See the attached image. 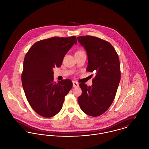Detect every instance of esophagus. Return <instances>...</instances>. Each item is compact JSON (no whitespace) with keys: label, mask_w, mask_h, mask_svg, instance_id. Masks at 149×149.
I'll list each match as a JSON object with an SVG mask.
<instances>
[{"label":"esophagus","mask_w":149,"mask_h":149,"mask_svg":"<svg viewBox=\"0 0 149 149\" xmlns=\"http://www.w3.org/2000/svg\"><path fill=\"white\" fill-rule=\"evenodd\" d=\"M79 86V83L76 82V81H73V87H78Z\"/></svg>","instance_id":"obj_1"}]
</instances>
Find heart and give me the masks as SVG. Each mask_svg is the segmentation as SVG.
<instances>
[{
    "label": "heart",
    "instance_id": "b5f03b06",
    "mask_svg": "<svg viewBox=\"0 0 149 149\" xmlns=\"http://www.w3.org/2000/svg\"><path fill=\"white\" fill-rule=\"evenodd\" d=\"M84 52V51L83 50H80V51H78L77 52Z\"/></svg>",
    "mask_w": 149,
    "mask_h": 149
}]
</instances>
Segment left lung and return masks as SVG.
<instances>
[{
    "label": "left lung",
    "mask_w": 149,
    "mask_h": 149,
    "mask_svg": "<svg viewBox=\"0 0 149 149\" xmlns=\"http://www.w3.org/2000/svg\"><path fill=\"white\" fill-rule=\"evenodd\" d=\"M77 40L87 51V72L95 73L92 86L79 84L82 94L78 103L86 114L98 117L109 108L115 98L121 79L119 58L113 46L104 40L88 35L79 36Z\"/></svg>",
    "instance_id": "8db88e82"
}]
</instances>
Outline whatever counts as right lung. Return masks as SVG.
Masks as SVG:
<instances>
[{
  "mask_svg": "<svg viewBox=\"0 0 149 149\" xmlns=\"http://www.w3.org/2000/svg\"><path fill=\"white\" fill-rule=\"evenodd\" d=\"M74 43V36L50 38L36 42L25 56L21 74L24 91L31 107L42 117L49 118L58 113L73 86L68 79L54 82L52 69L61 66Z\"/></svg>",
  "mask_w": 149,
  "mask_h": 149,
  "instance_id": "1",
  "label": "right lung"
}]
</instances>
